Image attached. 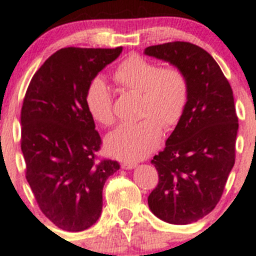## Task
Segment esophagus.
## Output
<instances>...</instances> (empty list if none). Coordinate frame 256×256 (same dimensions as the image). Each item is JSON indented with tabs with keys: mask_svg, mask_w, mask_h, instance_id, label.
<instances>
[{
	"mask_svg": "<svg viewBox=\"0 0 256 256\" xmlns=\"http://www.w3.org/2000/svg\"><path fill=\"white\" fill-rule=\"evenodd\" d=\"M136 164L132 162H124L121 164V168H125V170H131V168H135Z\"/></svg>",
	"mask_w": 256,
	"mask_h": 256,
	"instance_id": "esophagus-1",
	"label": "esophagus"
}]
</instances>
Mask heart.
<instances>
[{
	"label": "heart",
	"instance_id": "b5f03b06",
	"mask_svg": "<svg viewBox=\"0 0 256 256\" xmlns=\"http://www.w3.org/2000/svg\"><path fill=\"white\" fill-rule=\"evenodd\" d=\"M114 80L140 95V116L145 118L116 128L106 138V148L121 160H142L158 148L162 126L168 130L180 121L188 98V78L178 68H160L155 62L130 54L118 64ZM85 105L100 125L110 126L115 120L110 91L102 78L91 81Z\"/></svg>",
	"mask_w": 256,
	"mask_h": 256
}]
</instances>
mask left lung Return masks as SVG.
<instances>
[{
  "mask_svg": "<svg viewBox=\"0 0 256 256\" xmlns=\"http://www.w3.org/2000/svg\"><path fill=\"white\" fill-rule=\"evenodd\" d=\"M144 54L175 66L188 82L185 111L151 160L158 184L148 208L168 224H191L214 210L235 164L239 124L232 86L212 54L190 42L156 44Z\"/></svg>",
  "mask_w": 256,
  "mask_h": 256,
  "instance_id": "obj_1",
  "label": "left lung"
}]
</instances>
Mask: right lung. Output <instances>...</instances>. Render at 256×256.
Wrapping results in <instances>:
<instances>
[{"label": "right lung", "instance_id": "right-lung-1", "mask_svg": "<svg viewBox=\"0 0 256 256\" xmlns=\"http://www.w3.org/2000/svg\"><path fill=\"white\" fill-rule=\"evenodd\" d=\"M121 52L122 47L58 50L26 91L21 110L26 178L41 212L66 232H82L98 222L105 181L120 168L118 161H95L101 138L85 95Z\"/></svg>", "mask_w": 256, "mask_h": 256}]
</instances>
